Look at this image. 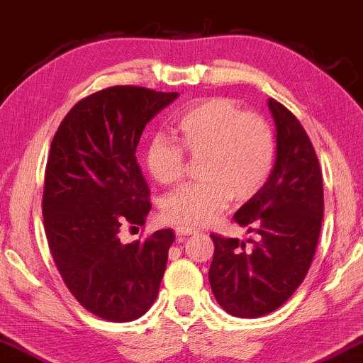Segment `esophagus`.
I'll use <instances>...</instances> for the list:
<instances>
[{
    "label": "esophagus",
    "instance_id": "34e87169",
    "mask_svg": "<svg viewBox=\"0 0 363 363\" xmlns=\"http://www.w3.org/2000/svg\"><path fill=\"white\" fill-rule=\"evenodd\" d=\"M175 233H177V235H191L196 233V230H194L193 228H188V225H177Z\"/></svg>",
    "mask_w": 363,
    "mask_h": 363
}]
</instances>
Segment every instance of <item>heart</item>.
I'll return each mask as SVG.
<instances>
[{"label":"heart","mask_w":363,"mask_h":363,"mask_svg":"<svg viewBox=\"0 0 363 363\" xmlns=\"http://www.w3.org/2000/svg\"><path fill=\"white\" fill-rule=\"evenodd\" d=\"M180 146L155 135L144 152L147 172L160 185H173L185 173V149L201 159V180L178 188L164 199L162 211L170 223L206 225L228 208L230 198L245 201L269 180L275 162V135L270 124L244 113L229 98L203 99L177 121Z\"/></svg>","instance_id":"b5f03b06"}]
</instances>
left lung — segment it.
I'll use <instances>...</instances> for the list:
<instances>
[{
  "instance_id": "left-lung-1",
  "label": "left lung",
  "mask_w": 363,
  "mask_h": 363,
  "mask_svg": "<svg viewBox=\"0 0 363 363\" xmlns=\"http://www.w3.org/2000/svg\"><path fill=\"white\" fill-rule=\"evenodd\" d=\"M277 154L269 180L234 220L255 240L211 234L209 285L219 306L235 318L275 311L301 285L316 252L324 214L323 175L306 130L291 111L269 98Z\"/></svg>"
}]
</instances>
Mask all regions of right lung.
I'll use <instances>...</instances> for the list:
<instances>
[{
	"label": "right lung",
	"mask_w": 363,
	"mask_h": 363,
	"mask_svg": "<svg viewBox=\"0 0 363 363\" xmlns=\"http://www.w3.org/2000/svg\"><path fill=\"white\" fill-rule=\"evenodd\" d=\"M178 98L111 86L78 101L62 121L45 167L42 214L52 257L72 295L113 323L134 321L154 304L172 229L123 244V225H144L152 204L135 159L145 124Z\"/></svg>",
	"instance_id": "obj_1"
}]
</instances>
